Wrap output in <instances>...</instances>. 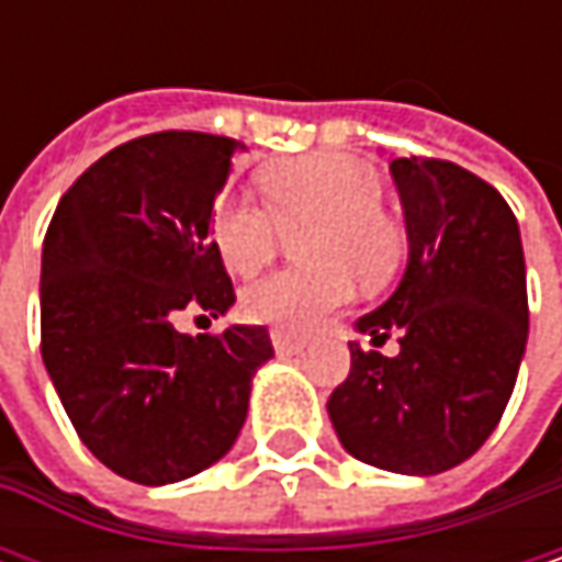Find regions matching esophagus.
Returning a JSON list of instances; mask_svg holds the SVG:
<instances>
[{
	"instance_id": "1",
	"label": "esophagus",
	"mask_w": 562,
	"mask_h": 562,
	"mask_svg": "<svg viewBox=\"0 0 562 562\" xmlns=\"http://www.w3.org/2000/svg\"><path fill=\"white\" fill-rule=\"evenodd\" d=\"M270 341H273L277 355H299V351L305 348V338L289 335V331H280V328H273V331H270Z\"/></svg>"
}]
</instances>
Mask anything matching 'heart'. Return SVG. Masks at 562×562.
Returning a JSON list of instances; mask_svg holds the SVG:
<instances>
[{
	"mask_svg": "<svg viewBox=\"0 0 562 562\" xmlns=\"http://www.w3.org/2000/svg\"><path fill=\"white\" fill-rule=\"evenodd\" d=\"M270 207L224 198L211 214V237L234 273L263 270L285 234L308 267L280 270L254 282L240 308L257 325L312 331L351 295V280L381 285L403 257V234L381 207L384 184L371 169L341 156H302L263 171Z\"/></svg>",
	"mask_w": 562,
	"mask_h": 562,
	"instance_id": "obj_1",
	"label": "heart"
}]
</instances>
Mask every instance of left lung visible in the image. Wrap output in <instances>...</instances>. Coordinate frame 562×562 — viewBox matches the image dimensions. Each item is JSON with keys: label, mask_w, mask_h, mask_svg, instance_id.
I'll return each mask as SVG.
<instances>
[{"label": "left lung", "mask_w": 562, "mask_h": 562, "mask_svg": "<svg viewBox=\"0 0 562 562\" xmlns=\"http://www.w3.org/2000/svg\"><path fill=\"white\" fill-rule=\"evenodd\" d=\"M409 263L391 299L358 322L400 355L351 345L328 396L341 446L400 475H436L482 449L505 413L527 345V273L517 217L469 169L393 159Z\"/></svg>", "instance_id": "left-lung-1"}]
</instances>
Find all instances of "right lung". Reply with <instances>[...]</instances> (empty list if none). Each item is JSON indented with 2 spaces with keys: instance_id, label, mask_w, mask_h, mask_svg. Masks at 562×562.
<instances>
[{
  "instance_id": "1",
  "label": "right lung",
  "mask_w": 562,
  "mask_h": 562,
  "mask_svg": "<svg viewBox=\"0 0 562 562\" xmlns=\"http://www.w3.org/2000/svg\"><path fill=\"white\" fill-rule=\"evenodd\" d=\"M240 149L191 130L130 139L64 191L45 234V368L80 442L136 485L214 465L273 358L263 325L198 338L175 328L188 305L217 318L237 299L211 207Z\"/></svg>"
}]
</instances>
